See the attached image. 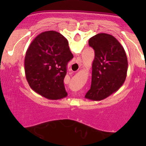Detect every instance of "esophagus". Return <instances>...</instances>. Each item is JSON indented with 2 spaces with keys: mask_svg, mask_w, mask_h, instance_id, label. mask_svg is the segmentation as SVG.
<instances>
[{
  "mask_svg": "<svg viewBox=\"0 0 146 146\" xmlns=\"http://www.w3.org/2000/svg\"><path fill=\"white\" fill-rule=\"evenodd\" d=\"M76 62L78 63H80L82 62V59H81V58H77V59H76Z\"/></svg>",
  "mask_w": 146,
  "mask_h": 146,
  "instance_id": "obj_1",
  "label": "esophagus"
}]
</instances>
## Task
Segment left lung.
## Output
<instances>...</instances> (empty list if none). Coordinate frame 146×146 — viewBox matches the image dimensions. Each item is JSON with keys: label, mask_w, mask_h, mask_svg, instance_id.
I'll use <instances>...</instances> for the list:
<instances>
[{"label": "left lung", "mask_w": 146, "mask_h": 146, "mask_svg": "<svg viewBox=\"0 0 146 146\" xmlns=\"http://www.w3.org/2000/svg\"><path fill=\"white\" fill-rule=\"evenodd\" d=\"M88 44L94 49L90 89L85 98L93 101L104 100L124 83L128 59L124 48L113 36L101 33L91 37Z\"/></svg>", "instance_id": "8db88e82"}]
</instances>
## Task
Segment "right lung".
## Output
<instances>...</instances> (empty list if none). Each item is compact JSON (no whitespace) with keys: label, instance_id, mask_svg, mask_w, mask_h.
Segmentation results:
<instances>
[{"label":"right lung","instance_id":"1","mask_svg":"<svg viewBox=\"0 0 146 146\" xmlns=\"http://www.w3.org/2000/svg\"><path fill=\"white\" fill-rule=\"evenodd\" d=\"M73 58L68 42L61 33L46 31L30 44L25 58V71L30 87L48 100L66 98L64 85L66 66Z\"/></svg>","mask_w":146,"mask_h":146}]
</instances>
